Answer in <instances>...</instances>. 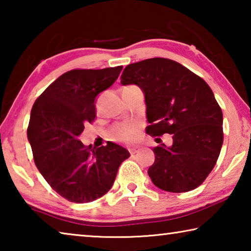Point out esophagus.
<instances>
[{
	"label": "esophagus",
	"instance_id": "esophagus-1",
	"mask_svg": "<svg viewBox=\"0 0 251 251\" xmlns=\"http://www.w3.org/2000/svg\"><path fill=\"white\" fill-rule=\"evenodd\" d=\"M138 151V147H131V148H129V152H130V155H134V154H136V152Z\"/></svg>",
	"mask_w": 251,
	"mask_h": 251
}]
</instances>
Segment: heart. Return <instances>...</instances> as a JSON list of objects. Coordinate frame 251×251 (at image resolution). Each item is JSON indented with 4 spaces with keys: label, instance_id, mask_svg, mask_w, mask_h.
<instances>
[{
    "label": "heart",
    "instance_id": "b5f03b06",
    "mask_svg": "<svg viewBox=\"0 0 251 251\" xmlns=\"http://www.w3.org/2000/svg\"><path fill=\"white\" fill-rule=\"evenodd\" d=\"M141 125L138 123H121L112 130V135L120 141H130L139 133Z\"/></svg>",
    "mask_w": 251,
    "mask_h": 251
}]
</instances>
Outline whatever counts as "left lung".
<instances>
[{
    "instance_id": "8db88e82",
    "label": "left lung",
    "mask_w": 251,
    "mask_h": 251,
    "mask_svg": "<svg viewBox=\"0 0 251 251\" xmlns=\"http://www.w3.org/2000/svg\"><path fill=\"white\" fill-rule=\"evenodd\" d=\"M121 83L137 85L145 95L146 133L173 136L172 146L152 148V184L169 193L197 188L215 167L224 142L223 112L211 88L187 67L163 57L127 65Z\"/></svg>"
}]
</instances>
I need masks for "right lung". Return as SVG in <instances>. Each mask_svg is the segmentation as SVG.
<instances>
[{
	"label": "right lung",
	"mask_w": 251,
	"mask_h": 251,
	"mask_svg": "<svg viewBox=\"0 0 251 251\" xmlns=\"http://www.w3.org/2000/svg\"><path fill=\"white\" fill-rule=\"evenodd\" d=\"M123 66L72 70L54 80L34 103L27 128L34 161L49 185L72 202H91L108 192L130 156L115 143L92 148L79 141L95 120L97 95L112 86Z\"/></svg>",
	"instance_id": "obj_1"
}]
</instances>
